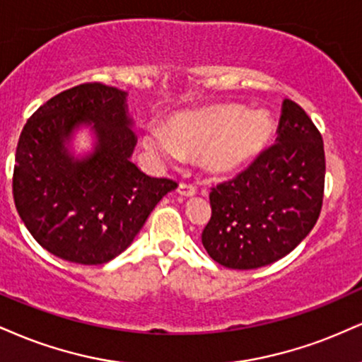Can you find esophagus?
Returning <instances> with one entry per match:
<instances>
[{"label": "esophagus", "instance_id": "obj_1", "mask_svg": "<svg viewBox=\"0 0 362 362\" xmlns=\"http://www.w3.org/2000/svg\"><path fill=\"white\" fill-rule=\"evenodd\" d=\"M177 192L180 194L182 197H194L197 190H195V187L190 185V184H180V185H178Z\"/></svg>", "mask_w": 362, "mask_h": 362}]
</instances>
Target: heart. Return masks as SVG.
I'll use <instances>...</instances> for the list:
<instances>
[{
    "label": "heart",
    "instance_id": "b5f03b06",
    "mask_svg": "<svg viewBox=\"0 0 362 362\" xmlns=\"http://www.w3.org/2000/svg\"><path fill=\"white\" fill-rule=\"evenodd\" d=\"M275 133L268 112L243 106H214L180 112L165 124L150 126L143 146L160 162L195 156L212 175L228 177L245 170L267 150Z\"/></svg>",
    "mask_w": 362,
    "mask_h": 362
}]
</instances>
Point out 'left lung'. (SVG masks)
<instances>
[{
	"label": "left lung",
	"instance_id": "1",
	"mask_svg": "<svg viewBox=\"0 0 362 362\" xmlns=\"http://www.w3.org/2000/svg\"><path fill=\"white\" fill-rule=\"evenodd\" d=\"M276 143L233 180L212 187L202 245L230 269L267 267L310 233L324 200L322 134L297 103L285 99Z\"/></svg>",
	"mask_w": 362,
	"mask_h": 362
}]
</instances>
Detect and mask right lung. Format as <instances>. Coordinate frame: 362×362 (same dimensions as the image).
<instances>
[{
    "label": "right lung",
    "instance_id": "1",
    "mask_svg": "<svg viewBox=\"0 0 362 362\" xmlns=\"http://www.w3.org/2000/svg\"><path fill=\"white\" fill-rule=\"evenodd\" d=\"M124 90L89 82L54 95L20 134L13 199L42 247L77 264H103L121 255L163 195L177 189L132 162L136 146ZM82 125L95 150L76 159L68 150Z\"/></svg>",
    "mask_w": 362,
    "mask_h": 362
}]
</instances>
